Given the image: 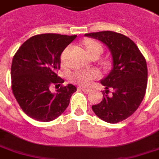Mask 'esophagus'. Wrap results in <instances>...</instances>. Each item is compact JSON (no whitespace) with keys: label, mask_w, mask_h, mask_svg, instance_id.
Wrapping results in <instances>:
<instances>
[{"label":"esophagus","mask_w":159,"mask_h":159,"mask_svg":"<svg viewBox=\"0 0 159 159\" xmlns=\"http://www.w3.org/2000/svg\"><path fill=\"white\" fill-rule=\"evenodd\" d=\"M78 89H79V90H81V91H83V92L86 93V94H87V93H90L91 91V89L85 88V87H79V88H78Z\"/></svg>","instance_id":"34e87169"}]
</instances>
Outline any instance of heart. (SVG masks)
<instances>
[{"label":"heart","mask_w":159,"mask_h":159,"mask_svg":"<svg viewBox=\"0 0 159 159\" xmlns=\"http://www.w3.org/2000/svg\"><path fill=\"white\" fill-rule=\"evenodd\" d=\"M86 49L87 52L91 50L100 49L102 47L100 44L94 41H89L86 45ZM100 77V73L96 69H90V70H77L71 75V80L73 82L82 85V86H89L94 79H96Z\"/></svg>","instance_id":"heart-1"}]
</instances>
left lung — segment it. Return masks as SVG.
<instances>
[{"instance_id":"obj_1","label":"left lung","mask_w":159,"mask_h":159,"mask_svg":"<svg viewBox=\"0 0 159 159\" xmlns=\"http://www.w3.org/2000/svg\"><path fill=\"white\" fill-rule=\"evenodd\" d=\"M85 36L104 43L113 59V68L100 80L105 88L103 100L92 105V110L104 122H122L135 113L145 95L148 77L145 59L133 41L121 33L104 31Z\"/></svg>"}]
</instances>
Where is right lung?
Segmentation results:
<instances>
[{
  "label": "right lung",
  "mask_w": 159,
  "mask_h": 159,
  "mask_svg": "<svg viewBox=\"0 0 159 159\" xmlns=\"http://www.w3.org/2000/svg\"><path fill=\"white\" fill-rule=\"evenodd\" d=\"M76 37L77 35L55 33L36 35L27 40L13 58V94L28 117L39 122H50L68 106L77 88L72 84L60 86L64 80L56 73L60 68L63 50ZM51 84L58 86L55 93L50 91Z\"/></svg>",
  "instance_id": "right-lung-1"
}]
</instances>
